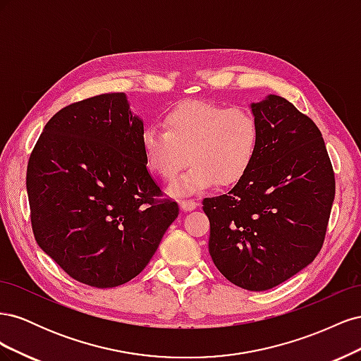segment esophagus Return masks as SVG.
<instances>
[{
    "instance_id": "1",
    "label": "esophagus",
    "mask_w": 361,
    "mask_h": 361,
    "mask_svg": "<svg viewBox=\"0 0 361 361\" xmlns=\"http://www.w3.org/2000/svg\"><path fill=\"white\" fill-rule=\"evenodd\" d=\"M179 206H180V209H182L183 212H188V211H194L195 207L199 206V203L194 202V200H180V202H179Z\"/></svg>"
}]
</instances>
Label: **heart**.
I'll list each match as a JSON object with an SVG mask.
<instances>
[{"label":"heart","instance_id":"obj_1","mask_svg":"<svg viewBox=\"0 0 361 361\" xmlns=\"http://www.w3.org/2000/svg\"><path fill=\"white\" fill-rule=\"evenodd\" d=\"M164 130L147 128L141 150L147 167L173 182L191 166L170 192L188 195L212 188L232 187L251 169L257 154L259 126L247 108H224L206 101L183 102L162 120Z\"/></svg>","mask_w":361,"mask_h":361}]
</instances>
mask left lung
I'll use <instances>...</instances> for the list:
<instances>
[{"label": "left lung", "instance_id": "8db88e82", "mask_svg": "<svg viewBox=\"0 0 361 361\" xmlns=\"http://www.w3.org/2000/svg\"><path fill=\"white\" fill-rule=\"evenodd\" d=\"M257 120L253 166L227 194L204 199L209 255L247 290H268L310 265L334 202V173L321 130L285 97L250 104Z\"/></svg>", "mask_w": 361, "mask_h": 361}]
</instances>
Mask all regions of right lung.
Instances as JSON below:
<instances>
[{"instance_id":"add662e5","label":"right lung","mask_w":361,"mask_h":361,"mask_svg":"<svg viewBox=\"0 0 361 361\" xmlns=\"http://www.w3.org/2000/svg\"><path fill=\"white\" fill-rule=\"evenodd\" d=\"M145 123L125 93L63 108L43 128L27 167L39 247L84 285L114 288L146 268L176 220L158 202L141 150Z\"/></svg>"}]
</instances>
